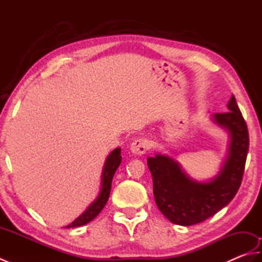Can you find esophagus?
<instances>
[{"label":"esophagus","mask_w":262,"mask_h":262,"mask_svg":"<svg viewBox=\"0 0 262 262\" xmlns=\"http://www.w3.org/2000/svg\"><path fill=\"white\" fill-rule=\"evenodd\" d=\"M149 149V142L146 138H137L130 145V151L135 155H143Z\"/></svg>","instance_id":"34e87169"}]
</instances>
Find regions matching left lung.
I'll use <instances>...</instances> for the list:
<instances>
[{
  "label": "left lung",
  "mask_w": 262,
  "mask_h": 262,
  "mask_svg": "<svg viewBox=\"0 0 262 262\" xmlns=\"http://www.w3.org/2000/svg\"><path fill=\"white\" fill-rule=\"evenodd\" d=\"M229 111L217 113L214 120L227 128L230 151L221 173L208 183H197L183 173L177 162L163 155L147 159L153 178L155 203L171 223L190 226L214 216L234 198L241 186L249 149V132L235 97Z\"/></svg>",
  "instance_id": "1"
}]
</instances>
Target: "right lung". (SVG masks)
<instances>
[{
	"instance_id": "obj_1",
	"label": "right lung",
	"mask_w": 262,
	"mask_h": 262,
	"mask_svg": "<svg viewBox=\"0 0 262 262\" xmlns=\"http://www.w3.org/2000/svg\"><path fill=\"white\" fill-rule=\"evenodd\" d=\"M121 162V155H120V148H116L113 152L109 154V157L105 160V163L103 166V172H102V187L101 191H100L99 197L97 198L96 202H94L90 207H89L84 213H83L80 217L68 225L66 227L70 229V227H77L88 224L89 222H91L93 219L99 215L100 211L103 209V207L107 204L109 199V194L111 190V182H113V178L116 170L118 169V166Z\"/></svg>"
}]
</instances>
